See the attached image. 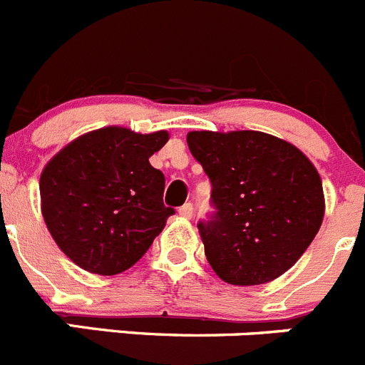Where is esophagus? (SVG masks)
<instances>
[{
  "label": "esophagus",
  "instance_id": "obj_1",
  "mask_svg": "<svg viewBox=\"0 0 365 365\" xmlns=\"http://www.w3.org/2000/svg\"><path fill=\"white\" fill-rule=\"evenodd\" d=\"M178 212H180V216H183V217H192L194 205H192V203H185V205L180 207Z\"/></svg>",
  "mask_w": 365,
  "mask_h": 365
}]
</instances>
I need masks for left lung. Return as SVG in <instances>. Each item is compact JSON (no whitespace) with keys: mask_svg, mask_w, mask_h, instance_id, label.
Here are the masks:
<instances>
[{"mask_svg":"<svg viewBox=\"0 0 365 365\" xmlns=\"http://www.w3.org/2000/svg\"><path fill=\"white\" fill-rule=\"evenodd\" d=\"M214 212L198 221L212 270L230 284H263L304 254L324 217L322 182L295 145L259 131H192Z\"/></svg>","mask_w":365,"mask_h":365,"instance_id":"obj_1","label":"left lung"}]
</instances>
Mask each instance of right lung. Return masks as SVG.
Wrapping results in <instances>:
<instances>
[{
  "label": "right lung",
  "instance_id": "obj_1",
  "mask_svg": "<svg viewBox=\"0 0 365 365\" xmlns=\"http://www.w3.org/2000/svg\"><path fill=\"white\" fill-rule=\"evenodd\" d=\"M167 140L165 131L97 129L44 167L39 182L44 223L75 264L115 275L149 250L175 214L163 205L165 176L149 163Z\"/></svg>",
  "mask_w": 365,
  "mask_h": 365
}]
</instances>
